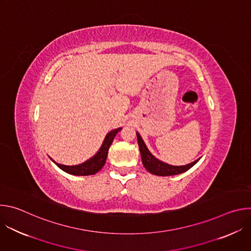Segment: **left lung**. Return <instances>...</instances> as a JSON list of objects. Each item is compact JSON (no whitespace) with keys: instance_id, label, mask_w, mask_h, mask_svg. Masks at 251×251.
I'll return each instance as SVG.
<instances>
[{"instance_id":"obj_1","label":"left lung","mask_w":251,"mask_h":251,"mask_svg":"<svg viewBox=\"0 0 251 251\" xmlns=\"http://www.w3.org/2000/svg\"><path fill=\"white\" fill-rule=\"evenodd\" d=\"M137 134V139H138V145H139V149H140V154H141V158H142V163L144 165L145 169L156 176H174V175H178L182 174L188 170H190L193 166H195L200 159H197L196 161L184 165V166H173V165H169L161 160H159L158 158H156L148 149V147L146 146L144 140L142 139L141 135L136 132Z\"/></svg>"}]
</instances>
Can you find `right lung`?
<instances>
[{"instance_id":"1","label":"right lung","mask_w":251,"mask_h":251,"mask_svg":"<svg viewBox=\"0 0 251 251\" xmlns=\"http://www.w3.org/2000/svg\"><path fill=\"white\" fill-rule=\"evenodd\" d=\"M122 129V127L111 130L106 134L102 145L100 146L99 150L96 152L95 155H93L91 158L86 160L85 162L78 164V165H73V166H66L62 164H58L55 161H53L50 157V160L63 172L70 174V175H75V176H89V175H94L98 173L103 166L105 165L107 155H108V150L112 144V142L116 136V134Z\"/></svg>"}]
</instances>
